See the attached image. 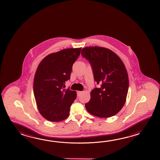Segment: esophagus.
<instances>
[{
	"label": "esophagus",
	"mask_w": 160,
	"mask_h": 160,
	"mask_svg": "<svg viewBox=\"0 0 160 160\" xmlns=\"http://www.w3.org/2000/svg\"><path fill=\"white\" fill-rule=\"evenodd\" d=\"M82 93H83V92H77V95H78V96H80Z\"/></svg>",
	"instance_id": "esophagus-1"
}]
</instances>
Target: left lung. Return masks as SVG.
<instances>
[{
  "label": "left lung",
  "instance_id": "left-lung-1",
  "mask_svg": "<svg viewBox=\"0 0 160 160\" xmlns=\"http://www.w3.org/2000/svg\"><path fill=\"white\" fill-rule=\"evenodd\" d=\"M81 54L92 68L94 78L99 88L90 93V100L85 104L87 111L100 118L116 115L126 102L129 78L125 66L115 52L98 46L82 49Z\"/></svg>",
  "mask_w": 160,
  "mask_h": 160
}]
</instances>
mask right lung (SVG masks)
Returning a JSON list of instances; mask_svg holds the SVG:
<instances>
[{"instance_id":"1","label":"right lung","mask_w":160,"mask_h":160,"mask_svg":"<svg viewBox=\"0 0 160 160\" xmlns=\"http://www.w3.org/2000/svg\"><path fill=\"white\" fill-rule=\"evenodd\" d=\"M81 48H66L44 57L38 66L34 79V94L38 109L45 119L59 122L69 116L77 92L66 89L73 63Z\"/></svg>"}]
</instances>
